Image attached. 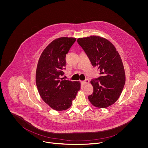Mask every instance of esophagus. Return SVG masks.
I'll return each instance as SVG.
<instances>
[{
	"label": "esophagus",
	"mask_w": 148,
	"mask_h": 148,
	"mask_svg": "<svg viewBox=\"0 0 148 148\" xmlns=\"http://www.w3.org/2000/svg\"><path fill=\"white\" fill-rule=\"evenodd\" d=\"M89 80L88 79H85L84 81H82V84L83 85L87 84L89 83Z\"/></svg>",
	"instance_id": "obj_1"
}]
</instances>
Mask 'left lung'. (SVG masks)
Wrapping results in <instances>:
<instances>
[{
  "label": "left lung",
  "mask_w": 148,
  "mask_h": 148,
  "mask_svg": "<svg viewBox=\"0 0 148 148\" xmlns=\"http://www.w3.org/2000/svg\"><path fill=\"white\" fill-rule=\"evenodd\" d=\"M92 65L98 66L100 77L90 82L93 92L88 97L92 106L106 108L119 98L125 83L121 57L113 44L104 38L92 35L77 39Z\"/></svg>",
  "instance_id": "left-lung-1"
}]
</instances>
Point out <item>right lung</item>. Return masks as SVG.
<instances>
[{"instance_id":"add662e5","label":"right lung","mask_w":148,"mask_h":148,"mask_svg":"<svg viewBox=\"0 0 148 148\" xmlns=\"http://www.w3.org/2000/svg\"><path fill=\"white\" fill-rule=\"evenodd\" d=\"M76 40L75 38L61 37L45 48L36 71V84L43 101L57 111L68 109L80 89L79 82L60 78L66 65L65 57Z\"/></svg>"}]
</instances>
